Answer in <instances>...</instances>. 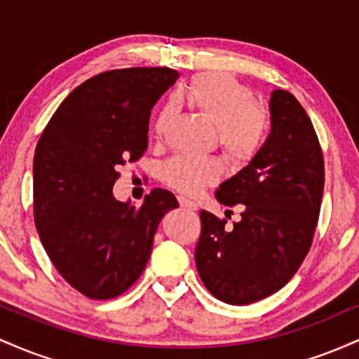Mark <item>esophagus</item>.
<instances>
[{"instance_id": "1", "label": "esophagus", "mask_w": 359, "mask_h": 359, "mask_svg": "<svg viewBox=\"0 0 359 359\" xmlns=\"http://www.w3.org/2000/svg\"><path fill=\"white\" fill-rule=\"evenodd\" d=\"M179 204H180V208L189 209V211H196L197 209L196 203H192V201H189L187 197H184V196H179Z\"/></svg>"}]
</instances>
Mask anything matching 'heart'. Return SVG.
Here are the masks:
<instances>
[{"label": "heart", "instance_id": "b5f03b06", "mask_svg": "<svg viewBox=\"0 0 359 359\" xmlns=\"http://www.w3.org/2000/svg\"><path fill=\"white\" fill-rule=\"evenodd\" d=\"M185 96L217 128V140L233 162L245 163L258 154L266 135V114L255 104L250 89L222 74H203L189 84ZM174 102H165L151 131L162 137L174 118ZM222 167L211 156L175 155L162 167V179L175 191L197 194L221 177Z\"/></svg>", "mask_w": 359, "mask_h": 359}]
</instances>
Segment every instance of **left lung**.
Instances as JSON below:
<instances>
[{"instance_id":"obj_1","label":"left lung","mask_w":359,"mask_h":359,"mask_svg":"<svg viewBox=\"0 0 359 359\" xmlns=\"http://www.w3.org/2000/svg\"><path fill=\"white\" fill-rule=\"evenodd\" d=\"M271 131L259 151L224 180L216 199L243 204L241 221L201 211L196 265L216 299L246 306L275 294L302 265L324 192V160L311 118L283 89L270 94Z\"/></svg>"}]
</instances>
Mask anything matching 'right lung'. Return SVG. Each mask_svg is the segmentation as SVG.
Listing matches in <instances>:
<instances>
[{
	"mask_svg": "<svg viewBox=\"0 0 359 359\" xmlns=\"http://www.w3.org/2000/svg\"><path fill=\"white\" fill-rule=\"evenodd\" d=\"M179 74L133 67L97 74L62 101L34 158L35 226L57 271L86 297H118L150 258L158 222L179 208L154 189L140 208L113 196L118 167L148 147L154 104Z\"/></svg>",
	"mask_w": 359,
	"mask_h": 359,
	"instance_id": "right-lung-1",
	"label": "right lung"
}]
</instances>
